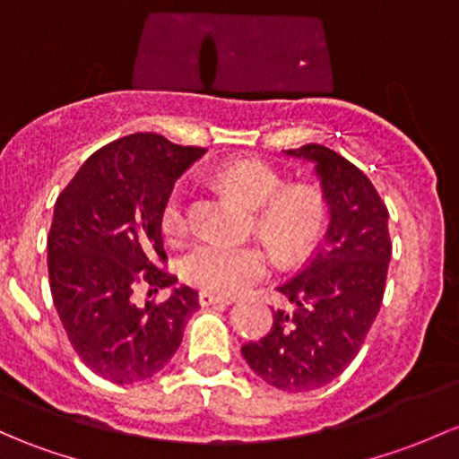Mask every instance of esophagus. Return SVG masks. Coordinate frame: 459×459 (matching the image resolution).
<instances>
[{
  "mask_svg": "<svg viewBox=\"0 0 459 459\" xmlns=\"http://www.w3.org/2000/svg\"><path fill=\"white\" fill-rule=\"evenodd\" d=\"M233 297H224V294H217V292H209V290H202L200 292V306H229L233 303Z\"/></svg>",
  "mask_w": 459,
  "mask_h": 459,
  "instance_id": "obj_1",
  "label": "esophagus"
}]
</instances>
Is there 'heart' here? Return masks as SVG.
Here are the masks:
<instances>
[{"instance_id": "1", "label": "heart", "mask_w": 459, "mask_h": 459, "mask_svg": "<svg viewBox=\"0 0 459 459\" xmlns=\"http://www.w3.org/2000/svg\"><path fill=\"white\" fill-rule=\"evenodd\" d=\"M220 180L257 211V229L283 257H294L315 244L321 230V193L312 186L283 189V178L259 160H235L220 171ZM189 224L186 189L176 185L160 211V230L167 239L180 238ZM268 255L259 246L200 242L182 259V273L204 290L235 294L268 273Z\"/></svg>"}]
</instances>
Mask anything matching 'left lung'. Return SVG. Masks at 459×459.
Masks as SVG:
<instances>
[{
  "instance_id": "left-lung-1",
  "label": "left lung",
  "mask_w": 459,
  "mask_h": 459,
  "mask_svg": "<svg viewBox=\"0 0 459 459\" xmlns=\"http://www.w3.org/2000/svg\"><path fill=\"white\" fill-rule=\"evenodd\" d=\"M286 153L315 162L330 224L306 266L277 288L294 310L273 312L268 334L242 354L259 378L297 394L332 383L356 359L383 303L392 239L387 206L359 167L323 144Z\"/></svg>"
}]
</instances>
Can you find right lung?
Returning <instances> with one entry per match:
<instances>
[{"mask_svg": "<svg viewBox=\"0 0 459 459\" xmlns=\"http://www.w3.org/2000/svg\"><path fill=\"white\" fill-rule=\"evenodd\" d=\"M204 152L132 134L91 153L56 197L48 235L52 301L79 359L116 385L165 368L200 307L189 286L165 301L153 294L178 281L158 266L167 262L162 204Z\"/></svg>", "mask_w": 459, "mask_h": 459, "instance_id": "1", "label": "right lung"}]
</instances>
